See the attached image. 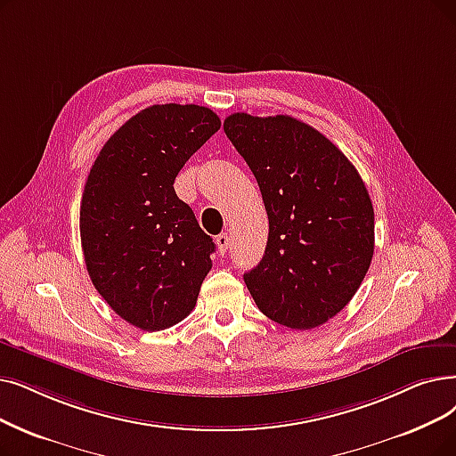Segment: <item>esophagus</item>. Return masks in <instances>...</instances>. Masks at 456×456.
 <instances>
[{"label":"esophagus","mask_w":456,"mask_h":456,"mask_svg":"<svg viewBox=\"0 0 456 456\" xmlns=\"http://www.w3.org/2000/svg\"><path fill=\"white\" fill-rule=\"evenodd\" d=\"M229 242H231V239H229V234L227 232H222V234H217L216 236V244H217V249H220V253L224 255V253H227V249H229Z\"/></svg>","instance_id":"obj_1"}]
</instances>
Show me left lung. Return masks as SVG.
Instances as JSON below:
<instances>
[{
  "mask_svg": "<svg viewBox=\"0 0 456 456\" xmlns=\"http://www.w3.org/2000/svg\"><path fill=\"white\" fill-rule=\"evenodd\" d=\"M224 130L249 166L268 214L263 261L244 273L268 319L311 330L360 289L374 251V210L348 158L289 115L232 113Z\"/></svg>",
  "mask_w": 456,
  "mask_h": 456,
  "instance_id": "left-lung-1",
  "label": "left lung"
}]
</instances>
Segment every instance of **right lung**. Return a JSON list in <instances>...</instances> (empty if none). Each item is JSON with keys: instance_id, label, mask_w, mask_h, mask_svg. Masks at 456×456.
Returning <instances> with one entry per match:
<instances>
[{"instance_id": "obj_1", "label": "right lung", "mask_w": 456, "mask_h": 456, "mask_svg": "<svg viewBox=\"0 0 456 456\" xmlns=\"http://www.w3.org/2000/svg\"><path fill=\"white\" fill-rule=\"evenodd\" d=\"M222 121L195 104H156L118 128L87 176L80 234L91 281L128 324L166 330L191 313L214 242L173 183Z\"/></svg>"}]
</instances>
